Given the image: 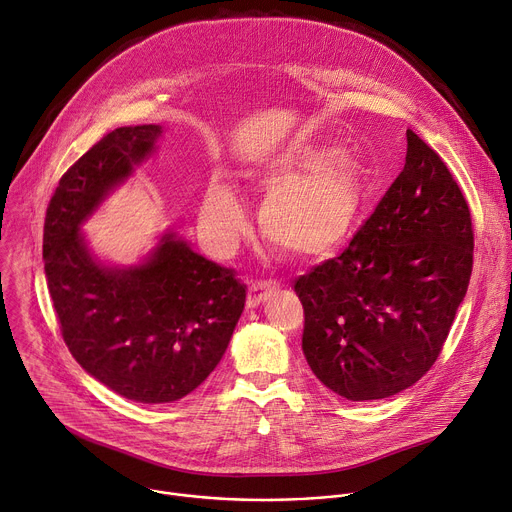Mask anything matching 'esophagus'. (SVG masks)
I'll list each match as a JSON object with an SVG mask.
<instances>
[{"label":"esophagus","mask_w":512,"mask_h":512,"mask_svg":"<svg viewBox=\"0 0 512 512\" xmlns=\"http://www.w3.org/2000/svg\"><path fill=\"white\" fill-rule=\"evenodd\" d=\"M277 290V284L273 282H255L249 286V298H247V306L249 308H257L263 300H267L269 294H273Z\"/></svg>","instance_id":"34e87169"}]
</instances>
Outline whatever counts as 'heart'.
Instances as JSON below:
<instances>
[{"label": "heart", "instance_id": "1", "mask_svg": "<svg viewBox=\"0 0 512 512\" xmlns=\"http://www.w3.org/2000/svg\"><path fill=\"white\" fill-rule=\"evenodd\" d=\"M271 190L259 210L263 237L296 259H324L353 235L363 208L359 165L333 147L292 145L263 171ZM200 226L216 253H230L247 228V212L228 183L214 181Z\"/></svg>", "mask_w": 512, "mask_h": 512}]
</instances>
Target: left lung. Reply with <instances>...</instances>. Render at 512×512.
I'll return each mask as SVG.
<instances>
[{
    "instance_id": "obj_1",
    "label": "left lung",
    "mask_w": 512,
    "mask_h": 512,
    "mask_svg": "<svg viewBox=\"0 0 512 512\" xmlns=\"http://www.w3.org/2000/svg\"><path fill=\"white\" fill-rule=\"evenodd\" d=\"M406 163L349 247L300 275L302 351L312 374L353 400L421 380L466 298L474 230L441 157L406 130Z\"/></svg>"
}]
</instances>
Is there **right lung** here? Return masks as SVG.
<instances>
[{
    "label": "right lung",
    "instance_id": "obj_1",
    "mask_svg": "<svg viewBox=\"0 0 512 512\" xmlns=\"http://www.w3.org/2000/svg\"><path fill=\"white\" fill-rule=\"evenodd\" d=\"M159 124L108 132L59 181L44 220L42 259L63 339L116 394L145 404L194 392L220 363L245 308L235 271L167 230L134 265L91 251L83 222L155 151Z\"/></svg>",
    "mask_w": 512,
    "mask_h": 512
}]
</instances>
